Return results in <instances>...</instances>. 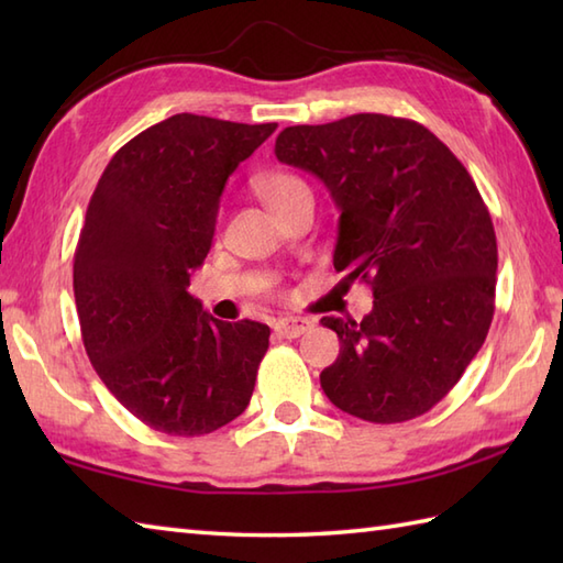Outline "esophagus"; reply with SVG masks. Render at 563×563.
Returning <instances> with one entry per match:
<instances>
[{
  "label": "esophagus",
  "mask_w": 563,
  "mask_h": 563,
  "mask_svg": "<svg viewBox=\"0 0 563 563\" xmlns=\"http://www.w3.org/2000/svg\"><path fill=\"white\" fill-rule=\"evenodd\" d=\"M312 327H314V321L300 319V317H290V319H278V321H275L273 329L283 339H297V336H302V333L309 331Z\"/></svg>",
  "instance_id": "1"
}]
</instances>
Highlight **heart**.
<instances>
[{
  "label": "heart",
  "mask_w": 563,
  "mask_h": 563,
  "mask_svg": "<svg viewBox=\"0 0 563 563\" xmlns=\"http://www.w3.org/2000/svg\"><path fill=\"white\" fill-rule=\"evenodd\" d=\"M256 190H258V196L268 202V208L275 212V210H280L285 202L292 200L295 196L307 194L309 188L302 178H297L292 174L275 172V174L261 176L256 181Z\"/></svg>",
  "instance_id": "heart-1"
}]
</instances>
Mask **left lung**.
Segmentation results:
<instances>
[{"mask_svg": "<svg viewBox=\"0 0 563 563\" xmlns=\"http://www.w3.org/2000/svg\"><path fill=\"white\" fill-rule=\"evenodd\" d=\"M275 157L327 186L341 212L333 268L375 295L361 321L321 319L341 341L321 389L369 423L430 411L494 319L496 232L470 172L421 123L382 113L285 128Z\"/></svg>", "mask_w": 563, "mask_h": 563, "instance_id": "obj_1", "label": "left lung"}]
</instances>
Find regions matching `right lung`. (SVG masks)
I'll return each mask as SVG.
<instances>
[{
	"mask_svg": "<svg viewBox=\"0 0 563 563\" xmlns=\"http://www.w3.org/2000/svg\"><path fill=\"white\" fill-rule=\"evenodd\" d=\"M275 128L176 113L118 150L89 200L75 251L84 349L113 397L159 433H212L254 394L271 329L210 317L188 285L227 178Z\"/></svg>",
	"mask_w": 563,
	"mask_h": 563,
	"instance_id": "1",
	"label": "right lung"
}]
</instances>
